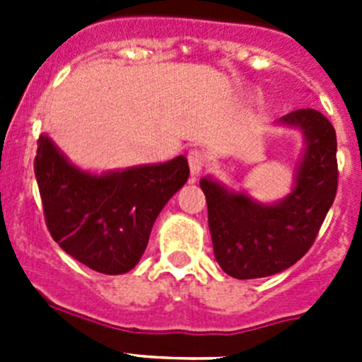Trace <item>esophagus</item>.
<instances>
[{"label":"esophagus","instance_id":"34e87169","mask_svg":"<svg viewBox=\"0 0 362 362\" xmlns=\"http://www.w3.org/2000/svg\"><path fill=\"white\" fill-rule=\"evenodd\" d=\"M204 156L203 152H199V150H190L188 152V165H190V174H192V181L197 177V175H201V172L204 170Z\"/></svg>","mask_w":362,"mask_h":362}]
</instances>
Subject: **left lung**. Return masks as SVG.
Segmentation results:
<instances>
[{
	"label": "left lung",
	"mask_w": 362,
	"mask_h": 362,
	"mask_svg": "<svg viewBox=\"0 0 362 362\" xmlns=\"http://www.w3.org/2000/svg\"><path fill=\"white\" fill-rule=\"evenodd\" d=\"M277 124L299 130L305 145L288 196L261 203L212 175L199 181L214 255L235 279L268 277L296 264L317 238L337 192V137L330 121L313 108H299Z\"/></svg>",
	"instance_id": "obj_1"
}]
</instances>
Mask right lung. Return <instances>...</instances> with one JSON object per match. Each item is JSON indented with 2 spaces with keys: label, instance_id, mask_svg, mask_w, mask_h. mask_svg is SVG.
<instances>
[{
  "label": "right lung",
  "instance_id": "1",
  "mask_svg": "<svg viewBox=\"0 0 362 362\" xmlns=\"http://www.w3.org/2000/svg\"><path fill=\"white\" fill-rule=\"evenodd\" d=\"M34 174L54 241L85 267L119 276L139 263L159 212L187 183L190 168L177 156L94 174L72 165L41 134Z\"/></svg>",
  "mask_w": 362,
  "mask_h": 362
}]
</instances>
